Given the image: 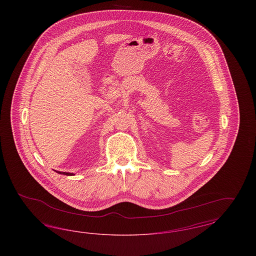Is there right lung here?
Segmentation results:
<instances>
[{"instance_id":"right-lung-1","label":"right lung","mask_w":256,"mask_h":256,"mask_svg":"<svg viewBox=\"0 0 256 256\" xmlns=\"http://www.w3.org/2000/svg\"><path fill=\"white\" fill-rule=\"evenodd\" d=\"M58 172V170H56ZM60 172V174H67V176H73V174H73V172Z\"/></svg>"}]
</instances>
